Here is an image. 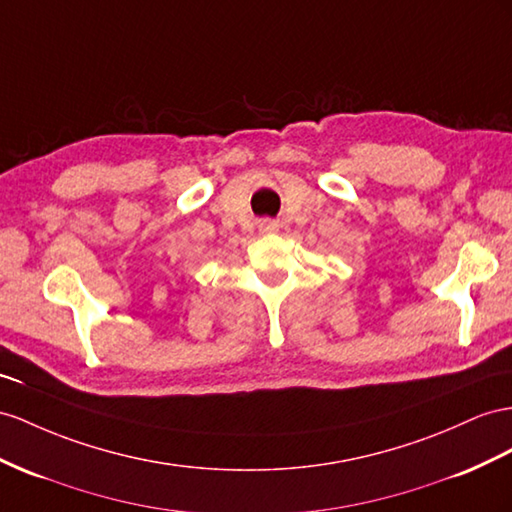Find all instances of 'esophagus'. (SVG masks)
<instances>
[{
	"instance_id": "obj_1",
	"label": "esophagus",
	"mask_w": 512,
	"mask_h": 512,
	"mask_svg": "<svg viewBox=\"0 0 512 512\" xmlns=\"http://www.w3.org/2000/svg\"><path fill=\"white\" fill-rule=\"evenodd\" d=\"M277 222L274 220H268V218H264V220H259V229L264 231V233H270V231H277Z\"/></svg>"
}]
</instances>
